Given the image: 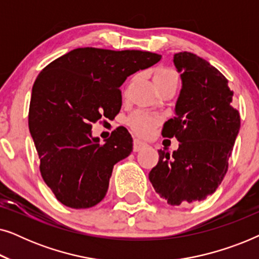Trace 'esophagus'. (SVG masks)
<instances>
[{
    "mask_svg": "<svg viewBox=\"0 0 259 259\" xmlns=\"http://www.w3.org/2000/svg\"><path fill=\"white\" fill-rule=\"evenodd\" d=\"M148 145L146 143H144V141H140L138 139H134L133 141V151L134 152H139L141 150H144V148H146Z\"/></svg>",
    "mask_w": 259,
    "mask_h": 259,
    "instance_id": "34e87169",
    "label": "esophagus"
}]
</instances>
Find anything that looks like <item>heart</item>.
Returning a JSON list of instances; mask_svg holds the SVG:
<instances>
[{"label": "heart", "instance_id": "heart-1", "mask_svg": "<svg viewBox=\"0 0 259 259\" xmlns=\"http://www.w3.org/2000/svg\"><path fill=\"white\" fill-rule=\"evenodd\" d=\"M136 80V77L132 81ZM153 80L155 86L158 88L167 84H178L179 76L178 73L175 69L167 68V67H161L157 69L153 74ZM127 93V91H126ZM160 122V118L154 114H150L144 111H137L127 120V123L132 128L133 132H136L138 136L141 137H150L157 128V126Z\"/></svg>", "mask_w": 259, "mask_h": 259}]
</instances>
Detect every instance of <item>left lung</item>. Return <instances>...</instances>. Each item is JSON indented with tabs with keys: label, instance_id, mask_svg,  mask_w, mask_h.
Returning <instances> with one entry per match:
<instances>
[{
	"label": "left lung",
	"instance_id": "obj_1",
	"mask_svg": "<svg viewBox=\"0 0 259 259\" xmlns=\"http://www.w3.org/2000/svg\"><path fill=\"white\" fill-rule=\"evenodd\" d=\"M183 88L176 116L162 127V137H176L173 153L159 150V161L148 178L155 192L169 205L204 200L226 175L240 127L228 79L206 60L189 52L175 54Z\"/></svg>",
	"mask_w": 259,
	"mask_h": 259
}]
</instances>
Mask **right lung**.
<instances>
[{
	"label": "right lung",
	"instance_id": "1",
	"mask_svg": "<svg viewBox=\"0 0 259 259\" xmlns=\"http://www.w3.org/2000/svg\"><path fill=\"white\" fill-rule=\"evenodd\" d=\"M160 59L151 52L76 48L38 74L28 125L42 178L60 203L88 208L104 199L113 166L131 154L133 140L118 127L100 144L92 137V125L101 118L114 119L127 76Z\"/></svg>",
	"mask_w": 259,
	"mask_h": 259
}]
</instances>
